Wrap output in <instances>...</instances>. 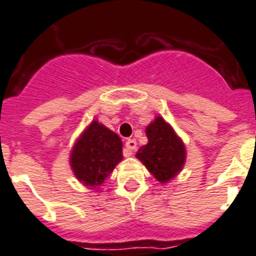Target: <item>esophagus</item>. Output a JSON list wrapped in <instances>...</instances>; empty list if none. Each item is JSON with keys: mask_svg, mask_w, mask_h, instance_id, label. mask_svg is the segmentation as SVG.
Returning a JSON list of instances; mask_svg holds the SVG:
<instances>
[{"mask_svg": "<svg viewBox=\"0 0 256 256\" xmlns=\"http://www.w3.org/2000/svg\"><path fill=\"white\" fill-rule=\"evenodd\" d=\"M126 148H128V154H132V152L136 148V140H126Z\"/></svg>", "mask_w": 256, "mask_h": 256, "instance_id": "34e87169", "label": "esophagus"}]
</instances>
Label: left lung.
I'll return each mask as SVG.
<instances>
[{
    "label": "left lung",
    "mask_w": 256,
    "mask_h": 256,
    "mask_svg": "<svg viewBox=\"0 0 256 256\" xmlns=\"http://www.w3.org/2000/svg\"><path fill=\"white\" fill-rule=\"evenodd\" d=\"M146 136L148 144L138 150L136 158L160 182L166 183L182 170L186 158L184 144L160 116L148 124Z\"/></svg>",
    "instance_id": "obj_1"
}]
</instances>
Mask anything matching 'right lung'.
Returning a JSON list of instances; mask_svg holds the SVG:
<instances>
[{
	"mask_svg": "<svg viewBox=\"0 0 256 256\" xmlns=\"http://www.w3.org/2000/svg\"><path fill=\"white\" fill-rule=\"evenodd\" d=\"M122 160V140L116 132L94 120L72 152L70 164L84 184L98 187Z\"/></svg>",
	"mask_w": 256,
	"mask_h": 256,
	"instance_id": "right-lung-1",
	"label": "right lung"
}]
</instances>
